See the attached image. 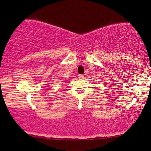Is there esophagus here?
<instances>
[{"instance_id":"esophagus-1","label":"esophagus","mask_w":151,"mask_h":151,"mask_svg":"<svg viewBox=\"0 0 151 151\" xmlns=\"http://www.w3.org/2000/svg\"><path fill=\"white\" fill-rule=\"evenodd\" d=\"M78 78H80V79H83V78H84V75H78Z\"/></svg>"}]
</instances>
